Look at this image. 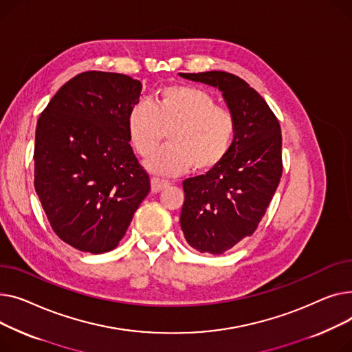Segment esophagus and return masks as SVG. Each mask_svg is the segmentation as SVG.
<instances>
[{"mask_svg": "<svg viewBox=\"0 0 352 352\" xmlns=\"http://www.w3.org/2000/svg\"><path fill=\"white\" fill-rule=\"evenodd\" d=\"M170 183L168 180H162V179H157V177H153L151 180V186H152V192L153 193H159L160 190H163L164 188H168Z\"/></svg>", "mask_w": 352, "mask_h": 352, "instance_id": "1", "label": "esophagus"}]
</instances>
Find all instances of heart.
Instances as JSON below:
<instances>
[{
	"label": "heart",
	"instance_id": "1",
	"mask_svg": "<svg viewBox=\"0 0 352 352\" xmlns=\"http://www.w3.org/2000/svg\"><path fill=\"white\" fill-rule=\"evenodd\" d=\"M135 151L151 156L169 131L168 146L155 153L146 168L157 175H182L192 166L209 172L230 153L236 138V119L217 107L208 91L189 85H169L157 91L151 105L139 102L126 119Z\"/></svg>",
	"mask_w": 352,
	"mask_h": 352
}]
</instances>
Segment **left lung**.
<instances>
[{
    "label": "left lung",
    "mask_w": 352,
    "mask_h": 352,
    "mask_svg": "<svg viewBox=\"0 0 352 352\" xmlns=\"http://www.w3.org/2000/svg\"><path fill=\"white\" fill-rule=\"evenodd\" d=\"M217 88L236 119L227 157L206 175L183 182L180 227L200 253L221 254L257 229L283 173L280 123L261 95L241 78L209 71L179 74Z\"/></svg>",
    "instance_id": "8db88e82"
}]
</instances>
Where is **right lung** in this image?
<instances>
[{
	"label": "right lung",
	"instance_id": "obj_1",
	"mask_svg": "<svg viewBox=\"0 0 352 352\" xmlns=\"http://www.w3.org/2000/svg\"><path fill=\"white\" fill-rule=\"evenodd\" d=\"M140 92L128 75L82 72L38 119L35 192L55 234L80 252L113 250L151 190L126 126Z\"/></svg>",
	"mask_w": 352,
	"mask_h": 352
}]
</instances>
